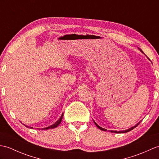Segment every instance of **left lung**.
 Listing matches in <instances>:
<instances>
[{
    "label": "left lung",
    "mask_w": 159,
    "mask_h": 159,
    "mask_svg": "<svg viewBox=\"0 0 159 159\" xmlns=\"http://www.w3.org/2000/svg\"><path fill=\"white\" fill-rule=\"evenodd\" d=\"M139 50H140V51L141 52H143V51L142 50H141L140 48H139ZM93 122H94V124H96V126L99 128V129H100L101 130H103V131H107V129H105V128H102V127H100L99 125H98L96 122H95V121H94L93 120ZM140 122H141V121H139V122H138L137 124H135V126H132L131 128H128V129H126V130H120V131H117V130H111V133H128V132H129V131H130V130H132L133 129H134V128H136L138 125H139V124H140Z\"/></svg>",
    "instance_id": "8db88e82"
}]
</instances>
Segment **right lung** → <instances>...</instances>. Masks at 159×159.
Returning a JSON list of instances; mask_svg holds the SVG:
<instances>
[{
  "mask_svg": "<svg viewBox=\"0 0 159 159\" xmlns=\"http://www.w3.org/2000/svg\"><path fill=\"white\" fill-rule=\"evenodd\" d=\"M63 113H62V115H61V116L60 117V118L59 119L57 120L56 122L55 123V124H53L52 125H51V126H48V127H46V128H42V130H48V129H50V128H56V127H57L59 126V125L60 124V123L61 122V120H62V119H63ZM25 125V126H26V127H27V128H29V126H26V125H25V124H24ZM30 128H33V127H29ZM40 129V128H39Z\"/></svg>",
  "mask_w": 159,
  "mask_h": 159,
  "instance_id": "obj_1",
  "label": "right lung"
}]
</instances>
